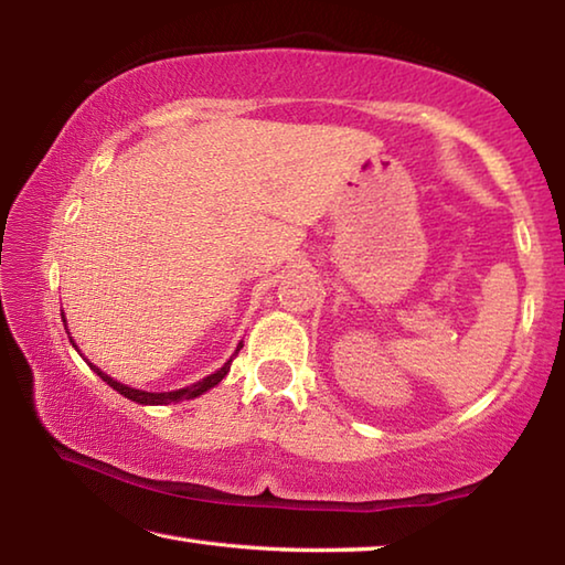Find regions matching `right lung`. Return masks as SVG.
<instances>
[{
  "instance_id": "add662e5",
  "label": "right lung",
  "mask_w": 565,
  "mask_h": 565,
  "mask_svg": "<svg viewBox=\"0 0 565 565\" xmlns=\"http://www.w3.org/2000/svg\"><path fill=\"white\" fill-rule=\"evenodd\" d=\"M64 327H66V319H64ZM70 341H72V337H70ZM242 347H244V343H238L236 351H234V356H236L238 351H242ZM74 349H76V347H74ZM76 351H79V349H76ZM234 356H232V359H234ZM232 359H228L222 369L214 371V374H209L206 379L196 381V384H191V386H186V388H179V391H164V394H151V391H139V388L124 386V384H119V381H114L111 376L104 374V371L94 366V363H89V361H87V363L94 369V374H97L102 381H107V384H109L114 391H119V394H121L124 398H131V401H137V404H145V406H167V404H179V401H186V398H196V396L206 394L209 388H214V386L218 384V381H222V379L228 374V369H232Z\"/></svg>"
}]
</instances>
